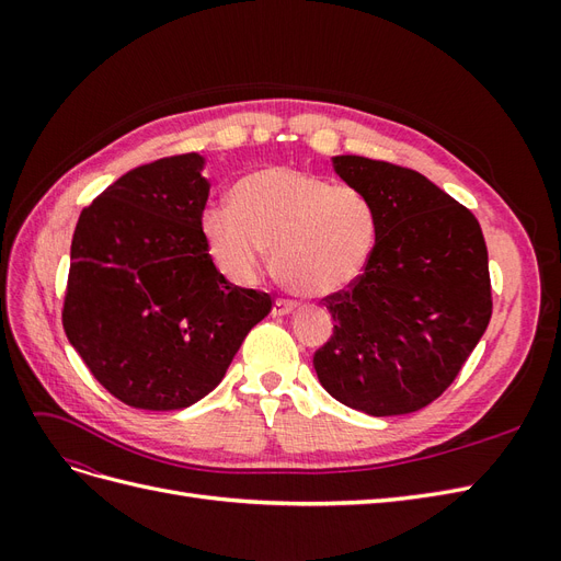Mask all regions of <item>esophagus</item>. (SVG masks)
Masks as SVG:
<instances>
[{"label":"esophagus","instance_id":"obj_1","mask_svg":"<svg viewBox=\"0 0 561 561\" xmlns=\"http://www.w3.org/2000/svg\"><path fill=\"white\" fill-rule=\"evenodd\" d=\"M297 309V304L293 299H276L274 301V316H287Z\"/></svg>","mask_w":561,"mask_h":561}]
</instances>
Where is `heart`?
<instances>
[{"mask_svg":"<svg viewBox=\"0 0 561 561\" xmlns=\"http://www.w3.org/2000/svg\"><path fill=\"white\" fill-rule=\"evenodd\" d=\"M201 227L231 278H257L274 248L276 276L307 297L348 287L377 243V213L367 196L290 165H268L236 182L231 208H208Z\"/></svg>","mask_w":561,"mask_h":561,"instance_id":"heart-1","label":"heart"}]
</instances>
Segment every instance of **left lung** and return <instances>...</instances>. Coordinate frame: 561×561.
Returning <instances> with one entry per match:
<instances>
[{
  "mask_svg": "<svg viewBox=\"0 0 561 561\" xmlns=\"http://www.w3.org/2000/svg\"><path fill=\"white\" fill-rule=\"evenodd\" d=\"M334 171L377 213L363 274L328 295L334 330L313 355L342 404L410 414L451 386L491 318L486 243L474 215L410 168L334 157Z\"/></svg>",
  "mask_w": 561,
  "mask_h": 561,
  "instance_id": "obj_1",
  "label": "left lung"
}]
</instances>
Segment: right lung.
<instances>
[{
	"label": "right lung",
	"mask_w": 561,
	"mask_h": 561,
	"mask_svg": "<svg viewBox=\"0 0 561 561\" xmlns=\"http://www.w3.org/2000/svg\"><path fill=\"white\" fill-rule=\"evenodd\" d=\"M203 157L133 168L79 215L62 328L91 375L130 407L184 410L222 381L266 293L219 274L201 217Z\"/></svg>",
	"instance_id": "1"
}]
</instances>
